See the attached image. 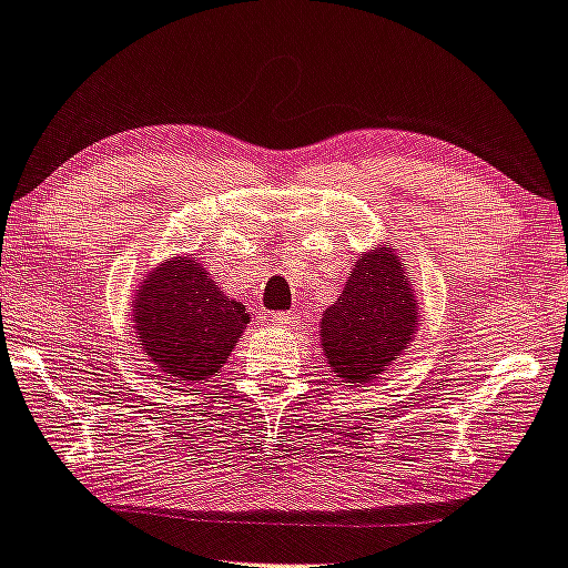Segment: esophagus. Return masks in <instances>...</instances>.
<instances>
[{"mask_svg": "<svg viewBox=\"0 0 568 568\" xmlns=\"http://www.w3.org/2000/svg\"><path fill=\"white\" fill-rule=\"evenodd\" d=\"M272 322L276 327H294L296 314L294 312H276V314H272Z\"/></svg>", "mask_w": 568, "mask_h": 568, "instance_id": "1", "label": "esophagus"}]
</instances>
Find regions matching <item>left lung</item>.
Segmentation results:
<instances>
[{"label":"left lung","mask_w":568,"mask_h":568,"mask_svg":"<svg viewBox=\"0 0 568 568\" xmlns=\"http://www.w3.org/2000/svg\"><path fill=\"white\" fill-rule=\"evenodd\" d=\"M422 325L414 278L394 243L353 261L339 300L322 312V353L339 383H371L404 355Z\"/></svg>","instance_id":"1"}]
</instances>
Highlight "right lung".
Masks as SVG:
<instances>
[{"mask_svg": "<svg viewBox=\"0 0 568 568\" xmlns=\"http://www.w3.org/2000/svg\"><path fill=\"white\" fill-rule=\"evenodd\" d=\"M136 345L174 383H200L223 368L251 322L241 302L193 256L164 258L139 282L132 302Z\"/></svg>", "mask_w": 568, "mask_h": 568, "instance_id": "obj_1", "label": "right lung"}]
</instances>
